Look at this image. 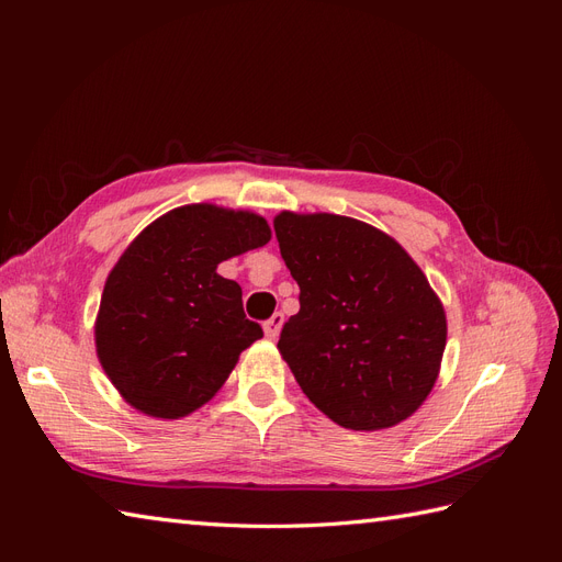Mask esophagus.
<instances>
[{"mask_svg": "<svg viewBox=\"0 0 562 562\" xmlns=\"http://www.w3.org/2000/svg\"><path fill=\"white\" fill-rule=\"evenodd\" d=\"M281 326H283V314L277 312L269 321H265V335H267L269 339H277L279 333H281Z\"/></svg>", "mask_w": 562, "mask_h": 562, "instance_id": "obj_1", "label": "esophagus"}]
</instances>
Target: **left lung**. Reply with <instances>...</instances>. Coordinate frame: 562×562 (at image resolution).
<instances>
[{
  "label": "left lung",
  "mask_w": 562,
  "mask_h": 562,
  "mask_svg": "<svg viewBox=\"0 0 562 562\" xmlns=\"http://www.w3.org/2000/svg\"><path fill=\"white\" fill-rule=\"evenodd\" d=\"M274 232L300 285L279 351L304 394L353 431L411 417L431 394L448 339L424 271L389 234L353 217L283 211Z\"/></svg>",
  "instance_id": "left-lung-1"
}]
</instances>
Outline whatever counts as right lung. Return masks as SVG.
Wrapping results in <instances>:
<instances>
[{
  "instance_id": "right-lung-1",
  "label": "right lung",
  "mask_w": 562,
  "mask_h": 562,
  "mask_svg": "<svg viewBox=\"0 0 562 562\" xmlns=\"http://www.w3.org/2000/svg\"><path fill=\"white\" fill-rule=\"evenodd\" d=\"M271 239L250 211L190 203L147 225L110 271L95 351L122 398L178 419L209 403L262 328L244 314L241 285L217 265Z\"/></svg>"
}]
</instances>
